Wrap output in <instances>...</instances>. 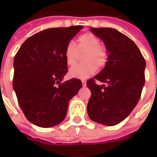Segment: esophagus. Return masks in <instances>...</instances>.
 Wrapping results in <instances>:
<instances>
[{
	"label": "esophagus",
	"instance_id": "1",
	"mask_svg": "<svg viewBox=\"0 0 157 157\" xmlns=\"http://www.w3.org/2000/svg\"><path fill=\"white\" fill-rule=\"evenodd\" d=\"M81 82H82V86H86V81H81Z\"/></svg>",
	"mask_w": 157,
	"mask_h": 157
}]
</instances>
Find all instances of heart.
<instances>
[{"label":"heart","instance_id":"obj_1","mask_svg":"<svg viewBox=\"0 0 157 157\" xmlns=\"http://www.w3.org/2000/svg\"><path fill=\"white\" fill-rule=\"evenodd\" d=\"M100 43V39L91 33L79 36L76 45L71 41L67 43L64 50V58L68 66H73L77 62L79 53L86 52L83 56L85 63L72 67L69 76L74 78H86L93 75L97 67L104 66L107 60V51Z\"/></svg>","mask_w":157,"mask_h":157}]
</instances>
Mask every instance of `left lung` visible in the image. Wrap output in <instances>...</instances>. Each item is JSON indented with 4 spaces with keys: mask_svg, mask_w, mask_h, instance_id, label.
Segmentation results:
<instances>
[{
    "mask_svg": "<svg viewBox=\"0 0 157 157\" xmlns=\"http://www.w3.org/2000/svg\"><path fill=\"white\" fill-rule=\"evenodd\" d=\"M104 43L107 60L104 68L90 79L91 96L87 112L93 121L112 126L124 121L139 102L145 84L146 62L135 43L111 28H90ZM96 79L105 83L98 86Z\"/></svg>",
    "mask_w": 157,
    "mask_h": 157,
    "instance_id": "1",
    "label": "left lung"
}]
</instances>
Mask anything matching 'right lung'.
Returning <instances> with one entry per match:
<instances>
[{"mask_svg":"<svg viewBox=\"0 0 157 157\" xmlns=\"http://www.w3.org/2000/svg\"><path fill=\"white\" fill-rule=\"evenodd\" d=\"M82 26L49 28L28 38L13 59V88L26 118L50 128L66 117L68 103L82 87L78 79L61 83L67 72L64 50Z\"/></svg>","mask_w":157,"mask_h":157,"instance_id":"1","label":"right lung"}]
</instances>
